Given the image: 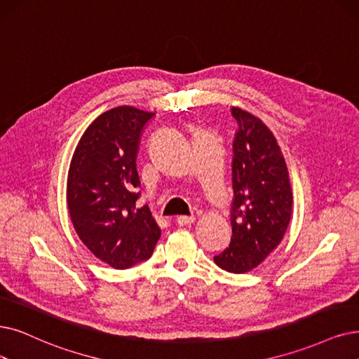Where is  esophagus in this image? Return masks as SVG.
Returning <instances> with one entry per match:
<instances>
[{
  "label": "esophagus",
  "mask_w": 359,
  "mask_h": 359,
  "mask_svg": "<svg viewBox=\"0 0 359 359\" xmlns=\"http://www.w3.org/2000/svg\"><path fill=\"white\" fill-rule=\"evenodd\" d=\"M194 222V217H178L177 218V224L180 226H184V225H190Z\"/></svg>",
  "instance_id": "1"
}]
</instances>
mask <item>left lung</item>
<instances>
[{"instance_id": "left-lung-1", "label": "left lung", "mask_w": 359, "mask_h": 359, "mask_svg": "<svg viewBox=\"0 0 359 359\" xmlns=\"http://www.w3.org/2000/svg\"><path fill=\"white\" fill-rule=\"evenodd\" d=\"M238 123L233 141V236L213 261L224 271L245 274L265 261L284 237L292 217V185L280 146L252 113L231 109Z\"/></svg>"}]
</instances>
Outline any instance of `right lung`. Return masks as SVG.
I'll use <instances>...</instances> for the list:
<instances>
[{
    "label": "right lung",
    "mask_w": 359,
    "mask_h": 359,
    "mask_svg": "<svg viewBox=\"0 0 359 359\" xmlns=\"http://www.w3.org/2000/svg\"><path fill=\"white\" fill-rule=\"evenodd\" d=\"M154 113L119 106L87 128L72 156L66 198L81 241L114 269L151 256L161 228L149 206H138L137 153Z\"/></svg>",
    "instance_id": "right-lung-1"
}]
</instances>
